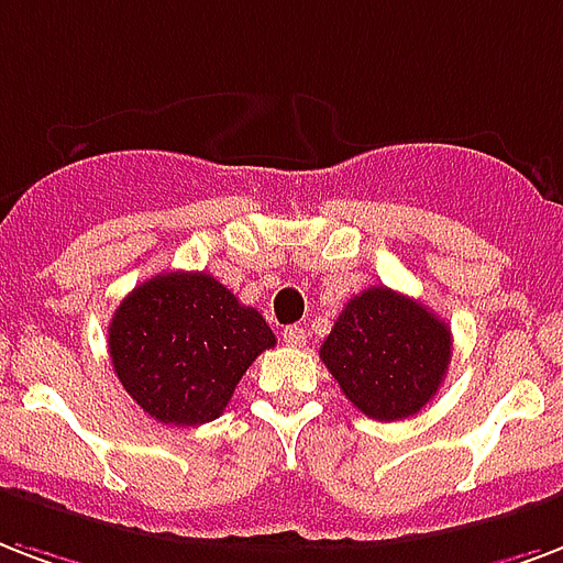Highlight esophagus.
I'll return each mask as SVG.
<instances>
[{"label":"esophagus","mask_w":563,"mask_h":563,"mask_svg":"<svg viewBox=\"0 0 563 563\" xmlns=\"http://www.w3.org/2000/svg\"><path fill=\"white\" fill-rule=\"evenodd\" d=\"M283 342L291 345V349H303L307 345V330L298 328V324H289V328L283 330Z\"/></svg>","instance_id":"34e87169"}]
</instances>
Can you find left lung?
<instances>
[{
    "mask_svg": "<svg viewBox=\"0 0 563 563\" xmlns=\"http://www.w3.org/2000/svg\"><path fill=\"white\" fill-rule=\"evenodd\" d=\"M319 357L360 413L396 422L437 396L452 360V330L419 300L372 286L339 312Z\"/></svg>",
    "mask_w": 563,
    "mask_h": 563,
    "instance_id": "1",
    "label": "left lung"
}]
</instances>
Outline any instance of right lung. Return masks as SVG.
I'll list each match as a JSON object with an SVG mask.
<instances>
[{
    "label": "right lung",
    "mask_w": 563,
    "mask_h": 563,
    "mask_svg": "<svg viewBox=\"0 0 563 563\" xmlns=\"http://www.w3.org/2000/svg\"><path fill=\"white\" fill-rule=\"evenodd\" d=\"M253 307L203 272H165L120 300L109 354L135 405L156 422L203 424L224 413L253 360L274 349Z\"/></svg>",
    "instance_id": "right-lung-1"
}]
</instances>
